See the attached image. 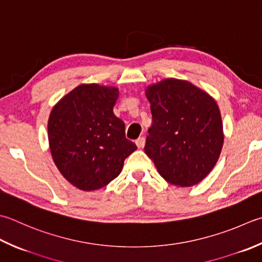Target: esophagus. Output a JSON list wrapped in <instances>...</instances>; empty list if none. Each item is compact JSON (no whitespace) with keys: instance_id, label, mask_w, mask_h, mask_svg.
I'll return each instance as SVG.
<instances>
[{"instance_id":"esophagus-1","label":"esophagus","mask_w":262,"mask_h":262,"mask_svg":"<svg viewBox=\"0 0 262 262\" xmlns=\"http://www.w3.org/2000/svg\"><path fill=\"white\" fill-rule=\"evenodd\" d=\"M135 143H136V145H137L138 148H143V147H144V145H145V138L144 137L137 138V140L135 141Z\"/></svg>"}]
</instances>
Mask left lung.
I'll list each match as a JSON object with an SVG mask.
<instances>
[{"mask_svg":"<svg viewBox=\"0 0 262 262\" xmlns=\"http://www.w3.org/2000/svg\"><path fill=\"white\" fill-rule=\"evenodd\" d=\"M152 125L144 151L160 176L177 187L196 185L219 159L223 121L216 100L187 80L166 78L148 85Z\"/></svg>","mask_w":262,"mask_h":262,"instance_id":"obj_1","label":"left lung"}]
</instances>
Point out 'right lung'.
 I'll use <instances>...</instances> for the list:
<instances>
[{"mask_svg": "<svg viewBox=\"0 0 262 262\" xmlns=\"http://www.w3.org/2000/svg\"><path fill=\"white\" fill-rule=\"evenodd\" d=\"M118 95L114 86L80 84L51 110V156L62 176L81 191L106 186L137 148L125 136L124 121L114 114Z\"/></svg>", "mask_w": 262, "mask_h": 262, "instance_id": "right-lung-1", "label": "right lung"}]
</instances>
